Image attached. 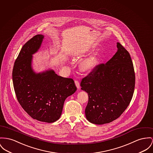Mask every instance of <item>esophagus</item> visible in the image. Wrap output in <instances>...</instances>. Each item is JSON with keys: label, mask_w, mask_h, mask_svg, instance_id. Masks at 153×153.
Masks as SVG:
<instances>
[{"label": "esophagus", "mask_w": 153, "mask_h": 153, "mask_svg": "<svg viewBox=\"0 0 153 153\" xmlns=\"http://www.w3.org/2000/svg\"><path fill=\"white\" fill-rule=\"evenodd\" d=\"M75 85L76 86V88H78V89H79L80 88V83H79V82L77 80H75Z\"/></svg>", "instance_id": "esophagus-1"}]
</instances>
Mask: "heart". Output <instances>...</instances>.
Masks as SVG:
<instances>
[{"instance_id": "obj_1", "label": "heart", "mask_w": 153, "mask_h": 153, "mask_svg": "<svg viewBox=\"0 0 153 153\" xmlns=\"http://www.w3.org/2000/svg\"><path fill=\"white\" fill-rule=\"evenodd\" d=\"M97 62L98 59L96 56H90L81 61L80 63V68L83 71H91L96 67Z\"/></svg>"}]
</instances>
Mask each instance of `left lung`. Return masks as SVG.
Segmentation results:
<instances>
[{"mask_svg": "<svg viewBox=\"0 0 153 153\" xmlns=\"http://www.w3.org/2000/svg\"><path fill=\"white\" fill-rule=\"evenodd\" d=\"M117 51L105 64H100L81 82L89 100L85 109L86 119L102 125L117 119L132 98L135 74L129 52L119 42Z\"/></svg>", "mask_w": 153, "mask_h": 153, "instance_id": "left-lung-1", "label": "left lung"}]
</instances>
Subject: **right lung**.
Instances as JSON below:
<instances>
[{
    "instance_id": "add662e5",
    "label": "right lung",
    "mask_w": 153,
    "mask_h": 153,
    "mask_svg": "<svg viewBox=\"0 0 153 153\" xmlns=\"http://www.w3.org/2000/svg\"><path fill=\"white\" fill-rule=\"evenodd\" d=\"M44 36L36 35L22 48L13 67L12 78L18 102L31 117L51 123L61 116L65 100L76 91L71 78H63L53 70L36 73L32 55L41 48Z\"/></svg>"
}]
</instances>
